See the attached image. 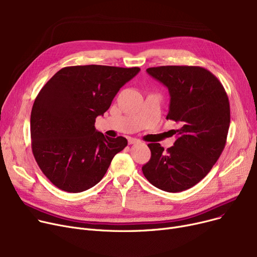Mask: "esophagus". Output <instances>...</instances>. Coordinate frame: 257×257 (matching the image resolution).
I'll return each instance as SVG.
<instances>
[{
	"label": "esophagus",
	"instance_id": "1",
	"mask_svg": "<svg viewBox=\"0 0 257 257\" xmlns=\"http://www.w3.org/2000/svg\"><path fill=\"white\" fill-rule=\"evenodd\" d=\"M138 143H139V140H137V139H133V138L128 139V144L129 145H134V144H138Z\"/></svg>",
	"mask_w": 257,
	"mask_h": 257
}]
</instances>
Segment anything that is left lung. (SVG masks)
<instances>
[{"mask_svg":"<svg viewBox=\"0 0 257 257\" xmlns=\"http://www.w3.org/2000/svg\"><path fill=\"white\" fill-rule=\"evenodd\" d=\"M147 73L168 87L167 119L179 129L167 151L158 143L148 145L151 158L142 170L159 190L179 193L203 179L222 154L230 125L229 100L219 79L204 67L166 65Z\"/></svg>","mask_w":257,"mask_h":257,"instance_id":"obj_1","label":"left lung"}]
</instances>
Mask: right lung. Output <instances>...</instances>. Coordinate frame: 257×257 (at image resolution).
<instances>
[{
	"label": "right lung",
	"mask_w": 257,
	"mask_h": 257,
	"mask_svg": "<svg viewBox=\"0 0 257 257\" xmlns=\"http://www.w3.org/2000/svg\"><path fill=\"white\" fill-rule=\"evenodd\" d=\"M140 71L97 64L66 66L40 89L31 111V146L38 167L54 185L81 193L101 181L127 140L104 136L94 121Z\"/></svg>",
	"instance_id": "right-lung-1"
}]
</instances>
